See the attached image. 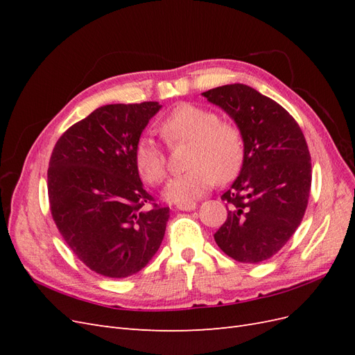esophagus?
<instances>
[{"label": "esophagus", "mask_w": 355, "mask_h": 355, "mask_svg": "<svg viewBox=\"0 0 355 355\" xmlns=\"http://www.w3.org/2000/svg\"><path fill=\"white\" fill-rule=\"evenodd\" d=\"M176 209L184 210V211H191V210L197 209V204L196 202H179V204H176Z\"/></svg>", "instance_id": "34e87169"}]
</instances>
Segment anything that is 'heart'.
Listing matches in <instances>:
<instances>
[{
    "label": "heart",
    "mask_w": 355,
    "mask_h": 355,
    "mask_svg": "<svg viewBox=\"0 0 355 355\" xmlns=\"http://www.w3.org/2000/svg\"><path fill=\"white\" fill-rule=\"evenodd\" d=\"M166 142H189L185 173L171 179L164 196L173 202H188L207 192L214 182L225 184L237 176L244 158V139L240 128L204 106L180 103L159 124ZM135 164L149 185H158L167 173L166 154L153 137L139 139L135 148Z\"/></svg>",
    "instance_id": "b5f03b06"
}]
</instances>
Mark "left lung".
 Listing matches in <instances>:
<instances>
[{"instance_id": "left-lung-1", "label": "left lung", "mask_w": 355, "mask_h": 355, "mask_svg": "<svg viewBox=\"0 0 355 355\" xmlns=\"http://www.w3.org/2000/svg\"><path fill=\"white\" fill-rule=\"evenodd\" d=\"M240 128L244 158L239 178L220 197L228 218L214 241L232 259L259 263L290 240L302 222L311 191L305 136L282 105L245 84L202 93Z\"/></svg>"}]
</instances>
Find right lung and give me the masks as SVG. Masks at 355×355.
Returning a JSON list of instances; mask_svg holds the SVG:
<instances>
[{
	"label": "right lung",
	"mask_w": 355,
	"mask_h": 355,
	"mask_svg": "<svg viewBox=\"0 0 355 355\" xmlns=\"http://www.w3.org/2000/svg\"><path fill=\"white\" fill-rule=\"evenodd\" d=\"M159 110L158 102L101 106L71 125L51 153L53 220L78 259L103 277L139 272L164 239L170 209L154 202L135 164L136 144Z\"/></svg>",
	"instance_id": "1"
}]
</instances>
